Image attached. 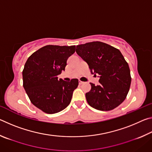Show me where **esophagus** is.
Masks as SVG:
<instances>
[{
    "label": "esophagus",
    "mask_w": 152,
    "mask_h": 152,
    "mask_svg": "<svg viewBox=\"0 0 152 152\" xmlns=\"http://www.w3.org/2000/svg\"><path fill=\"white\" fill-rule=\"evenodd\" d=\"M83 83H84V82H82V81L79 80V84H80V85H81V84H83Z\"/></svg>",
    "instance_id": "1"
}]
</instances>
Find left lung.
<instances>
[{
	"label": "left lung",
	"mask_w": 152,
	"mask_h": 152,
	"mask_svg": "<svg viewBox=\"0 0 152 152\" xmlns=\"http://www.w3.org/2000/svg\"><path fill=\"white\" fill-rule=\"evenodd\" d=\"M76 51L86 61L91 73L99 75V84L90 83L91 89L86 93L90 106L97 110H112L124 101L129 91V67L121 51L101 42L77 45Z\"/></svg>",
	"instance_id": "1"
}]
</instances>
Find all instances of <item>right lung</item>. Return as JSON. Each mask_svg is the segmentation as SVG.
Listing matches in <instances>:
<instances>
[{"label": "right lung", "instance_id": "1", "mask_svg": "<svg viewBox=\"0 0 152 152\" xmlns=\"http://www.w3.org/2000/svg\"><path fill=\"white\" fill-rule=\"evenodd\" d=\"M75 52V45H46L27 59L23 70V87L36 107L48 114L58 113L70 103L78 80L58 79L68 58Z\"/></svg>", "mask_w": 152, "mask_h": 152}]
</instances>
